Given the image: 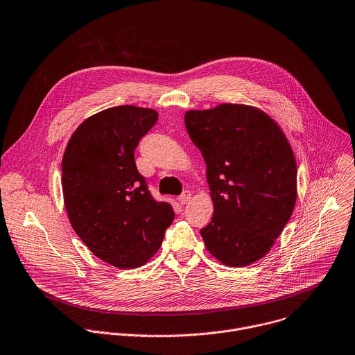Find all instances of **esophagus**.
<instances>
[{"label":"esophagus","instance_id":"1","mask_svg":"<svg viewBox=\"0 0 355 355\" xmlns=\"http://www.w3.org/2000/svg\"><path fill=\"white\" fill-rule=\"evenodd\" d=\"M179 202L182 204V205H184V204H187L190 200H191V191H189V190H186V191H183L182 193V196H179Z\"/></svg>","mask_w":355,"mask_h":355}]
</instances>
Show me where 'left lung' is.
Wrapping results in <instances>:
<instances>
[{"label": "left lung", "mask_w": 355, "mask_h": 355, "mask_svg": "<svg viewBox=\"0 0 355 355\" xmlns=\"http://www.w3.org/2000/svg\"><path fill=\"white\" fill-rule=\"evenodd\" d=\"M184 123L205 159L214 201L212 220L201 229L207 249L230 267L257 261L296 204L297 168L288 139L274 119L246 105L190 110Z\"/></svg>", "instance_id": "8db88e82"}]
</instances>
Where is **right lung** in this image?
Listing matches in <instances>:
<instances>
[{
	"label": "right lung",
	"mask_w": 355,
	"mask_h": 355,
	"mask_svg": "<svg viewBox=\"0 0 355 355\" xmlns=\"http://www.w3.org/2000/svg\"><path fill=\"white\" fill-rule=\"evenodd\" d=\"M158 113L117 106L85 119L62 159V187L70 223L89 250L119 267L143 266L159 249L175 219L155 201L135 162V148Z\"/></svg>",
	"instance_id": "add662e5"
}]
</instances>
